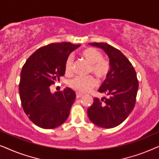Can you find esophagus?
I'll return each mask as SVG.
<instances>
[{"instance_id": "obj_1", "label": "esophagus", "mask_w": 159, "mask_h": 159, "mask_svg": "<svg viewBox=\"0 0 159 159\" xmlns=\"http://www.w3.org/2000/svg\"><path fill=\"white\" fill-rule=\"evenodd\" d=\"M82 96V93H78V92L76 93V97H77V98H80Z\"/></svg>"}]
</instances>
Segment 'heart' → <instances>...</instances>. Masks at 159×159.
Segmentation results:
<instances>
[{
    "instance_id": "b5f03b06",
    "label": "heart",
    "mask_w": 159,
    "mask_h": 159,
    "mask_svg": "<svg viewBox=\"0 0 159 159\" xmlns=\"http://www.w3.org/2000/svg\"><path fill=\"white\" fill-rule=\"evenodd\" d=\"M80 56L90 64L89 72L93 73L98 78L103 80L107 77L111 69V64L108 61L103 59L101 52L94 48L84 49ZM65 74L68 76L73 75L74 58L71 56L67 57L64 64ZM69 87L79 93L88 92L97 85V80L92 75L77 76L69 81Z\"/></svg>"
}]
</instances>
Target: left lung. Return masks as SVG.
Masks as SVG:
<instances>
[{"mask_svg": "<svg viewBox=\"0 0 159 159\" xmlns=\"http://www.w3.org/2000/svg\"><path fill=\"white\" fill-rule=\"evenodd\" d=\"M101 48L109 57L111 69L98 92L108 95L94 98L88 109L89 119L103 128H113L123 122L135 105L139 82L131 62L116 48L104 43H89Z\"/></svg>", "mask_w": 159, "mask_h": 159, "instance_id": "8db88e82", "label": "left lung"}]
</instances>
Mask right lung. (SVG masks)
Listing matches in <instances>:
<instances>
[{
    "mask_svg": "<svg viewBox=\"0 0 159 159\" xmlns=\"http://www.w3.org/2000/svg\"><path fill=\"white\" fill-rule=\"evenodd\" d=\"M80 46L71 43H51L37 50L24 64L19 84L21 106L38 127L53 129L68 118L75 93L66 88L52 94L50 86L64 75L67 57Z\"/></svg>",
    "mask_w": 159,
    "mask_h": 159,
    "instance_id": "1",
    "label": "right lung"
}]
</instances>
